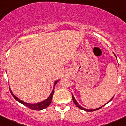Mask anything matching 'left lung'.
Here are the masks:
<instances>
[{
  "mask_svg": "<svg viewBox=\"0 0 126 126\" xmlns=\"http://www.w3.org/2000/svg\"><path fill=\"white\" fill-rule=\"evenodd\" d=\"M72 94V99H73V101L74 102V103H75V104L76 105V106H77L78 107V108H79V109H82V110H85V111H95V110H99V109H101V108L102 107H103L104 106H105V105L106 104H107L108 103V102H109L110 101H111V100H112L113 99V97L112 98H111V99H110V100L108 102H107V103H106V104H104V106H101V107H99V108H97V109H85V108H84V107H82V106H80L79 104L78 103V102L76 101V99H75V98H74V96H73V94Z\"/></svg>",
  "mask_w": 126,
  "mask_h": 126,
  "instance_id": "obj_1",
  "label": "left lung"
}]
</instances>
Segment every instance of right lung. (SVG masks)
<instances>
[{"instance_id": "add662e5", "label": "right lung", "mask_w": 126, "mask_h": 126, "mask_svg": "<svg viewBox=\"0 0 126 126\" xmlns=\"http://www.w3.org/2000/svg\"><path fill=\"white\" fill-rule=\"evenodd\" d=\"M58 81H59V80H58V81H56L55 82H54L53 90H52V92H51V94H50V96H49L48 98L47 99H45V100L43 101L38 102V103L30 104V103H27V102H25L24 101H23L20 100V99H19V98H18L17 96H16L15 94L13 93V92H11L10 88V92H11V94H12V96H13V98H15L16 100L18 102H20L21 104H24V106H27V107H28V108L33 110H42V109H45V108H47V107H48L49 105L51 104V100H52L53 96V93H54V86H55V85L57 84V82H58Z\"/></svg>"}]
</instances>
